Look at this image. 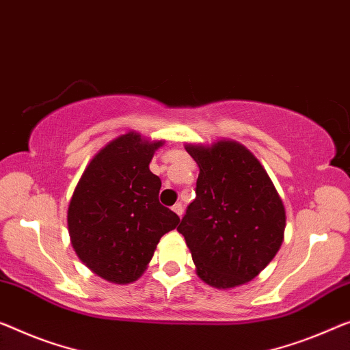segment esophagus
I'll return each mask as SVG.
<instances>
[{
    "instance_id": "esophagus-1",
    "label": "esophagus",
    "mask_w": 350,
    "mask_h": 350,
    "mask_svg": "<svg viewBox=\"0 0 350 350\" xmlns=\"http://www.w3.org/2000/svg\"><path fill=\"white\" fill-rule=\"evenodd\" d=\"M173 211L177 213V215L182 217V213H184V207H182L180 202H176V204L173 206Z\"/></svg>"
}]
</instances>
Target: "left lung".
<instances>
[{"mask_svg": "<svg viewBox=\"0 0 350 350\" xmlns=\"http://www.w3.org/2000/svg\"><path fill=\"white\" fill-rule=\"evenodd\" d=\"M200 166L196 198L177 228L204 283L231 289L252 281L284 239L286 212L259 160L236 142L187 144Z\"/></svg>", "mask_w": 350, "mask_h": 350, "instance_id": "1", "label": "left lung"}]
</instances>
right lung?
<instances>
[{"label":"right lung","mask_w":350,"mask_h":350,"mask_svg":"<svg viewBox=\"0 0 350 350\" xmlns=\"http://www.w3.org/2000/svg\"><path fill=\"white\" fill-rule=\"evenodd\" d=\"M163 142L121 135L98 150L72 195L67 225L77 256L103 280L137 281L160 237L180 218L160 204L161 180L149 163Z\"/></svg>","instance_id":"right-lung-1"}]
</instances>
